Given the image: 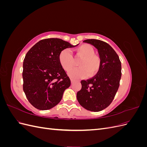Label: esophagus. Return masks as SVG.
I'll use <instances>...</instances> for the list:
<instances>
[{
	"instance_id": "obj_1",
	"label": "esophagus",
	"mask_w": 147,
	"mask_h": 147,
	"mask_svg": "<svg viewBox=\"0 0 147 147\" xmlns=\"http://www.w3.org/2000/svg\"><path fill=\"white\" fill-rule=\"evenodd\" d=\"M70 81H71V83H74L75 82V80L74 79H70Z\"/></svg>"
}]
</instances>
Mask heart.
Masks as SVG:
<instances>
[{
  "label": "heart",
  "mask_w": 147,
  "mask_h": 147,
  "mask_svg": "<svg viewBox=\"0 0 147 147\" xmlns=\"http://www.w3.org/2000/svg\"><path fill=\"white\" fill-rule=\"evenodd\" d=\"M75 57L81 58L78 62L79 67L72 69L68 74L70 77L78 78L86 77H91L99 72L101 67V59L99 56L94 54V49L89 44L83 45L74 50ZM59 62L63 68L69 71L74 67L75 61L70 51L68 49L62 51L59 55Z\"/></svg>",
  "instance_id": "b5f03b06"
}]
</instances>
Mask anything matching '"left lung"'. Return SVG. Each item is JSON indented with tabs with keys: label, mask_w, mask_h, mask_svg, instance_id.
Here are the masks:
<instances>
[{
	"label": "left lung",
	"mask_w": 147,
	"mask_h": 147,
	"mask_svg": "<svg viewBox=\"0 0 147 147\" xmlns=\"http://www.w3.org/2000/svg\"><path fill=\"white\" fill-rule=\"evenodd\" d=\"M84 42L94 46L101 59L99 72L94 77L82 80V89L77 98L83 107L91 112H99L112 103L118 90L121 77V64L117 53L107 43L96 39Z\"/></svg>",
	"instance_id": "8db88e82"
}]
</instances>
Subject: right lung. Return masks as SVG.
Returning a JSON list of instances; mask_svg holds the SVG:
<instances>
[{"instance_id":"1","label":"right lung","mask_w":147,"mask_h":147,"mask_svg":"<svg viewBox=\"0 0 147 147\" xmlns=\"http://www.w3.org/2000/svg\"><path fill=\"white\" fill-rule=\"evenodd\" d=\"M77 45L60 38H47L35 44L26 55L23 90L35 108L46 110L59 103L70 80L59 63V55L64 49Z\"/></svg>"}]
</instances>
